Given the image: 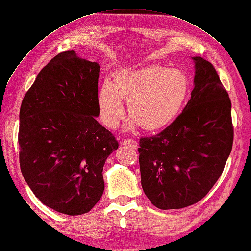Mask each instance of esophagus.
<instances>
[{
    "instance_id": "obj_1",
    "label": "esophagus",
    "mask_w": 251,
    "mask_h": 251,
    "mask_svg": "<svg viewBox=\"0 0 251 251\" xmlns=\"http://www.w3.org/2000/svg\"><path fill=\"white\" fill-rule=\"evenodd\" d=\"M120 143H122L123 145L131 147V148H133V149H137V147H138V143L135 141V140H133V139H124V140H120Z\"/></svg>"
}]
</instances>
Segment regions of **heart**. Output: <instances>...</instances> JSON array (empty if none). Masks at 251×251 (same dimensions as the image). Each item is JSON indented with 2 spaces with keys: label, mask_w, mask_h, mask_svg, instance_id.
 <instances>
[{
  "label": "heart",
  "mask_w": 251,
  "mask_h": 251,
  "mask_svg": "<svg viewBox=\"0 0 251 251\" xmlns=\"http://www.w3.org/2000/svg\"><path fill=\"white\" fill-rule=\"evenodd\" d=\"M190 91V81L180 69L148 66L115 75L105 81L98 93V108L102 123L115 128L125 115L122 100L127 102V113L146 131H157L171 124L181 112Z\"/></svg>",
  "instance_id": "1"
}]
</instances>
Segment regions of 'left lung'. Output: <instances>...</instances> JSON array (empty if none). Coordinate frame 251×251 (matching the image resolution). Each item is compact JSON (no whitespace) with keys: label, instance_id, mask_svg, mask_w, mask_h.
I'll return each mask as SVG.
<instances>
[{"label":"left lung","instance_id":"obj_1","mask_svg":"<svg viewBox=\"0 0 251 251\" xmlns=\"http://www.w3.org/2000/svg\"><path fill=\"white\" fill-rule=\"evenodd\" d=\"M192 97L164 131L140 139L141 185L156 208L181 209L202 200L232 151L230 100L215 68L200 56Z\"/></svg>","mask_w":251,"mask_h":251}]
</instances>
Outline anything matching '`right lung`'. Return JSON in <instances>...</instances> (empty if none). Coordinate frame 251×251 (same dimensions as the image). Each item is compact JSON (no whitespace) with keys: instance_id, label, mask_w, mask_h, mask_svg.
I'll list each match as a JSON object with an SVG mask.
<instances>
[{"instance_id":"obj_1","label":"right lung","mask_w":251,"mask_h":251,"mask_svg":"<svg viewBox=\"0 0 251 251\" xmlns=\"http://www.w3.org/2000/svg\"><path fill=\"white\" fill-rule=\"evenodd\" d=\"M100 66L74 50L39 72L19 112V164L34 195L67 215L91 211L104 193L103 167L118 148L100 125Z\"/></svg>"}]
</instances>
